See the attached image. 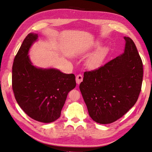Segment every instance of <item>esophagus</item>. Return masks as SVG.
Segmentation results:
<instances>
[{
  "label": "esophagus",
  "mask_w": 152,
  "mask_h": 152,
  "mask_svg": "<svg viewBox=\"0 0 152 152\" xmlns=\"http://www.w3.org/2000/svg\"><path fill=\"white\" fill-rule=\"evenodd\" d=\"M83 80V77H82V75H77L76 76V82L77 84H80V82Z\"/></svg>",
  "instance_id": "esophagus-1"
}]
</instances>
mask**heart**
I'll return each mask as SVG.
<instances>
[{
    "label": "heart",
    "instance_id": "1",
    "mask_svg": "<svg viewBox=\"0 0 152 152\" xmlns=\"http://www.w3.org/2000/svg\"><path fill=\"white\" fill-rule=\"evenodd\" d=\"M100 43L95 42L91 45V48L99 46ZM108 53V48L107 46H103L98 48L96 51L92 54L87 59V66L90 69H96L102 65L105 61Z\"/></svg>",
    "mask_w": 152,
    "mask_h": 152
}]
</instances>
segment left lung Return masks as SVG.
Segmentation results:
<instances>
[{
    "mask_svg": "<svg viewBox=\"0 0 152 152\" xmlns=\"http://www.w3.org/2000/svg\"><path fill=\"white\" fill-rule=\"evenodd\" d=\"M124 39V53L97 70L86 72L79 86L89 116L99 124H110L122 117L140 93L142 63L133 40Z\"/></svg>",
    "mask_w": 152,
    "mask_h": 152,
    "instance_id": "8db88e82",
    "label": "left lung"
}]
</instances>
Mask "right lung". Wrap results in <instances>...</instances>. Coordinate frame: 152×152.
<instances>
[{"label": "right lung", "instance_id": "right-lung-1", "mask_svg": "<svg viewBox=\"0 0 152 152\" xmlns=\"http://www.w3.org/2000/svg\"><path fill=\"white\" fill-rule=\"evenodd\" d=\"M37 40V34H29L16 54L12 65V89L25 113L37 121L50 123L60 117L68 93L76 86L75 77L54 68L34 65L28 53Z\"/></svg>", "mask_w": 152, "mask_h": 152}]
</instances>
